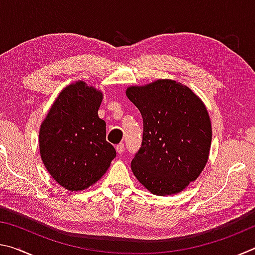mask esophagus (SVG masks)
Masks as SVG:
<instances>
[{"label": "esophagus", "instance_id": "obj_1", "mask_svg": "<svg viewBox=\"0 0 255 255\" xmlns=\"http://www.w3.org/2000/svg\"><path fill=\"white\" fill-rule=\"evenodd\" d=\"M124 144H118L116 146V150H117L118 154H123L124 153Z\"/></svg>", "mask_w": 255, "mask_h": 255}]
</instances>
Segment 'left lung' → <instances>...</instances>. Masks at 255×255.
I'll list each match as a JSON object with an SVG mask.
<instances>
[{
  "mask_svg": "<svg viewBox=\"0 0 255 255\" xmlns=\"http://www.w3.org/2000/svg\"><path fill=\"white\" fill-rule=\"evenodd\" d=\"M128 97L140 111L143 143L131 171L156 196L179 193L205 169L211 145V123L205 103L180 82L157 80L128 86Z\"/></svg>",
  "mask_w": 255,
  "mask_h": 255,
  "instance_id": "1",
  "label": "left lung"
}]
</instances>
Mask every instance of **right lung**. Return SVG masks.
<instances>
[{
  "label": "right lung",
  "mask_w": 255,
  "mask_h": 255,
  "mask_svg": "<svg viewBox=\"0 0 255 255\" xmlns=\"http://www.w3.org/2000/svg\"><path fill=\"white\" fill-rule=\"evenodd\" d=\"M103 93L77 81L64 88L42 122L39 149L53 179L68 191H82L109 169L116 149L106 140L98 110Z\"/></svg>",
  "instance_id": "obj_1"
}]
</instances>
